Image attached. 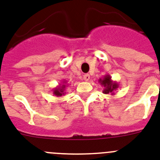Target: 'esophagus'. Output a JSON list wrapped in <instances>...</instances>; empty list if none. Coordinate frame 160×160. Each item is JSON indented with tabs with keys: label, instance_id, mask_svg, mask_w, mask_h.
Wrapping results in <instances>:
<instances>
[{
	"label": "esophagus",
	"instance_id": "34e87169",
	"mask_svg": "<svg viewBox=\"0 0 160 160\" xmlns=\"http://www.w3.org/2000/svg\"><path fill=\"white\" fill-rule=\"evenodd\" d=\"M84 79L85 81H88L90 80V75L89 74H85L84 76Z\"/></svg>",
	"mask_w": 160,
	"mask_h": 160
}]
</instances>
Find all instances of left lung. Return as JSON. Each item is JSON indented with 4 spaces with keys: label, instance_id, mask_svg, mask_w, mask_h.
I'll list each match as a JSON object with an SVG mask.
<instances>
[{
    "label": "left lung",
    "instance_id": "1",
    "mask_svg": "<svg viewBox=\"0 0 160 160\" xmlns=\"http://www.w3.org/2000/svg\"><path fill=\"white\" fill-rule=\"evenodd\" d=\"M98 82L101 84V86H103V93L114 95V92L118 88L119 85L116 81H113L111 79L110 75L107 74L104 76L103 79H99Z\"/></svg>",
    "mask_w": 160,
    "mask_h": 160
}]
</instances>
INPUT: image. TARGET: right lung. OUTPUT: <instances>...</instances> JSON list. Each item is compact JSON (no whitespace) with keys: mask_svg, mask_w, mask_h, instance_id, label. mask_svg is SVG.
Returning <instances> with one entry per match:
<instances>
[{"mask_svg":"<svg viewBox=\"0 0 160 160\" xmlns=\"http://www.w3.org/2000/svg\"><path fill=\"white\" fill-rule=\"evenodd\" d=\"M68 86V82L65 80H63V81L61 82V84H59L56 88H53V90H52L53 91V94L55 96H56V97H61V96L65 95V93H66L65 90H66Z\"/></svg>","mask_w":160,"mask_h":160,"instance_id":"add662e5","label":"right lung"}]
</instances>
